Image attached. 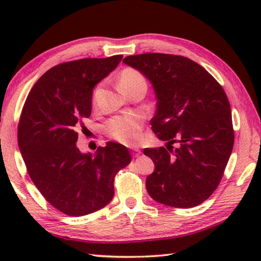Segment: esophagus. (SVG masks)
<instances>
[{
	"label": "esophagus",
	"mask_w": 261,
	"mask_h": 261,
	"mask_svg": "<svg viewBox=\"0 0 261 261\" xmlns=\"http://www.w3.org/2000/svg\"><path fill=\"white\" fill-rule=\"evenodd\" d=\"M131 154H132V156H134V158H138L140 154H141V151H140V149H138V148H132Z\"/></svg>",
	"instance_id": "1"
}]
</instances>
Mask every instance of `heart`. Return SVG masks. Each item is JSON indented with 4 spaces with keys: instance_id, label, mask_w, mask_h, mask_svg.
<instances>
[{
    "instance_id": "obj_1",
    "label": "heart",
    "mask_w": 261,
    "mask_h": 261,
    "mask_svg": "<svg viewBox=\"0 0 261 261\" xmlns=\"http://www.w3.org/2000/svg\"><path fill=\"white\" fill-rule=\"evenodd\" d=\"M146 86V81L139 71L126 68L118 76V87L126 94L127 92L137 86ZM100 87L98 86L93 92V103L99 95ZM143 117L136 114L115 116L110 118L105 124V131L110 138L126 145H135L140 139L141 129H143Z\"/></svg>"
}]
</instances>
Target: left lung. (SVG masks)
Segmentation results:
<instances>
[{
    "label": "left lung",
    "mask_w": 261,
    "mask_h": 261,
    "mask_svg": "<svg viewBox=\"0 0 261 261\" xmlns=\"http://www.w3.org/2000/svg\"><path fill=\"white\" fill-rule=\"evenodd\" d=\"M123 63L152 84V129L167 141L166 147L144 149L155 166L146 178L148 194L177 208L201 204L218 188L233 146L230 103L222 86L184 56L147 53L126 56Z\"/></svg>",
    "instance_id": "1"
}]
</instances>
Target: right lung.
I'll use <instances>...</instances> for the list:
<instances>
[{"label": "right lung", "mask_w": 261, "mask_h": 261, "mask_svg": "<svg viewBox=\"0 0 261 261\" xmlns=\"http://www.w3.org/2000/svg\"><path fill=\"white\" fill-rule=\"evenodd\" d=\"M122 55L65 62L43 73L28 95L18 146L29 175L46 200L70 216L103 208L114 197L115 175L131 161L121 144L108 141L95 154L77 147L78 127L92 110L93 88Z\"/></svg>", "instance_id": "add662e5"}]
</instances>
